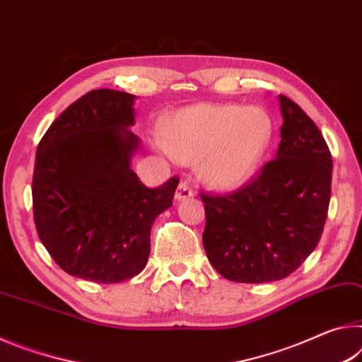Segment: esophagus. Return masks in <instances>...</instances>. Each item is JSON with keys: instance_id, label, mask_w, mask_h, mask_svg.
I'll return each mask as SVG.
<instances>
[{"instance_id": "1", "label": "esophagus", "mask_w": 362, "mask_h": 362, "mask_svg": "<svg viewBox=\"0 0 362 362\" xmlns=\"http://www.w3.org/2000/svg\"><path fill=\"white\" fill-rule=\"evenodd\" d=\"M192 195H194V191H192V187L189 186L187 181H181L180 185H177L176 192H175L176 200H185V199L192 197Z\"/></svg>"}]
</instances>
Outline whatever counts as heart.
I'll use <instances>...</instances> for the list:
<instances>
[{
	"label": "heart",
	"instance_id": "heart-1",
	"mask_svg": "<svg viewBox=\"0 0 362 362\" xmlns=\"http://www.w3.org/2000/svg\"><path fill=\"white\" fill-rule=\"evenodd\" d=\"M272 129L269 115L259 107L197 104L181 110L163 128L162 144L177 162H199L209 185L234 189L257 171Z\"/></svg>",
	"mask_w": 362,
	"mask_h": 362
}]
</instances>
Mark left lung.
I'll use <instances>...</instances> for the list:
<instances>
[{"mask_svg": "<svg viewBox=\"0 0 362 362\" xmlns=\"http://www.w3.org/2000/svg\"><path fill=\"white\" fill-rule=\"evenodd\" d=\"M284 123L272 158L230 194H200L204 247L228 281L262 284L292 274L315 250L327 218L332 156L303 109L279 96Z\"/></svg>", "mask_w": 362, "mask_h": 362, "instance_id": "left-lung-1", "label": "left lung"}]
</instances>
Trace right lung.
<instances>
[{"mask_svg":"<svg viewBox=\"0 0 362 362\" xmlns=\"http://www.w3.org/2000/svg\"><path fill=\"white\" fill-rule=\"evenodd\" d=\"M136 96L93 90L69 105L41 138L32 181L41 244L67 274L117 284L138 276L151 229L173 205L180 177L147 187L132 170L138 151Z\"/></svg>","mask_w":362,"mask_h":362,"instance_id":"add662e5","label":"right lung"}]
</instances>
